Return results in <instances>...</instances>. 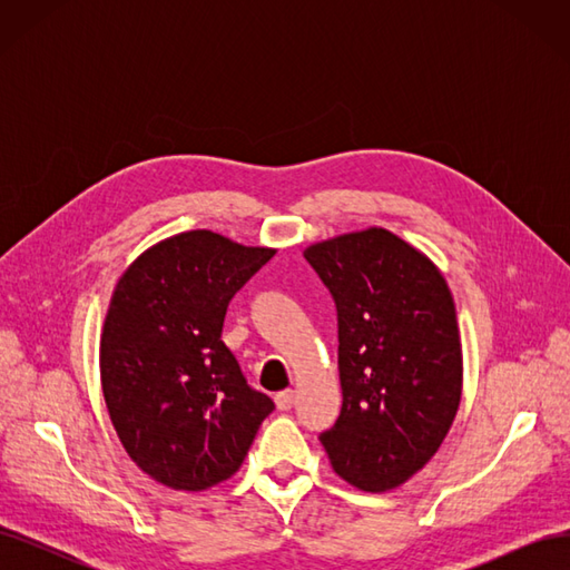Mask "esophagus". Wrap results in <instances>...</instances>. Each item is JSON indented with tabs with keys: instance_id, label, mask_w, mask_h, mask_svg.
<instances>
[{
	"instance_id": "esophagus-1",
	"label": "esophagus",
	"mask_w": 570,
	"mask_h": 570,
	"mask_svg": "<svg viewBox=\"0 0 570 570\" xmlns=\"http://www.w3.org/2000/svg\"><path fill=\"white\" fill-rule=\"evenodd\" d=\"M292 404H295V392H292V390H283V392L275 394V406H278L281 411L292 409Z\"/></svg>"
}]
</instances>
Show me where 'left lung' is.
<instances>
[{
  "label": "left lung",
  "instance_id": "obj_1",
  "mask_svg": "<svg viewBox=\"0 0 570 570\" xmlns=\"http://www.w3.org/2000/svg\"><path fill=\"white\" fill-rule=\"evenodd\" d=\"M337 306L342 411L321 442L350 485L387 492L419 473L461 402L452 292L438 266L385 228L306 247Z\"/></svg>",
  "mask_w": 570,
  "mask_h": 570
}]
</instances>
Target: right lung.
I'll use <instances>...</instances> for the list:
<instances>
[{"mask_svg": "<svg viewBox=\"0 0 570 570\" xmlns=\"http://www.w3.org/2000/svg\"><path fill=\"white\" fill-rule=\"evenodd\" d=\"M273 254L189 230L137 256L114 289L101 390L128 456L166 488L228 480L275 409L220 340L235 292Z\"/></svg>", "mask_w": 570, "mask_h": 570, "instance_id": "obj_1", "label": "right lung"}]
</instances>
